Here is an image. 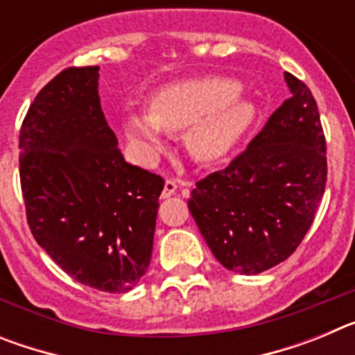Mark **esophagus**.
I'll use <instances>...</instances> for the list:
<instances>
[{"label":"esophagus","instance_id":"34e87169","mask_svg":"<svg viewBox=\"0 0 355 355\" xmlns=\"http://www.w3.org/2000/svg\"><path fill=\"white\" fill-rule=\"evenodd\" d=\"M178 188H180V183H178V181L167 180V181H165V187H163L162 197H163V199H167V197L174 196V193L178 192Z\"/></svg>","mask_w":355,"mask_h":355}]
</instances>
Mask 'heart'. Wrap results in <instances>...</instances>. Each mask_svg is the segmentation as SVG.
Masks as SVG:
<instances>
[{"instance_id": "heart-1", "label": "heart", "mask_w": 355, "mask_h": 355, "mask_svg": "<svg viewBox=\"0 0 355 355\" xmlns=\"http://www.w3.org/2000/svg\"><path fill=\"white\" fill-rule=\"evenodd\" d=\"M234 80L220 76L190 78L165 85L149 97L147 114L124 119L128 139L147 155L162 150V131H187L190 155L211 163L231 149L254 119V106L238 92Z\"/></svg>"}]
</instances>
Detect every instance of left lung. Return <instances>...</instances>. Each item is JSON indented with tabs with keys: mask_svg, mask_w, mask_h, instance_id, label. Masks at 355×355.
I'll return each instance as SVG.
<instances>
[{
	"mask_svg": "<svg viewBox=\"0 0 355 355\" xmlns=\"http://www.w3.org/2000/svg\"><path fill=\"white\" fill-rule=\"evenodd\" d=\"M291 96L227 167L196 183L188 208L227 270L265 272L288 259L325 192L327 149L307 85L284 74Z\"/></svg>",
	"mask_w": 355,
	"mask_h": 355,
	"instance_id": "left-lung-1",
	"label": "left lung"
}]
</instances>
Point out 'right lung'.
Here are the masks:
<instances>
[{
    "label": "right lung",
    "instance_id": "obj_1",
    "mask_svg": "<svg viewBox=\"0 0 355 355\" xmlns=\"http://www.w3.org/2000/svg\"><path fill=\"white\" fill-rule=\"evenodd\" d=\"M99 67H67L19 131V178L37 243L78 283L124 293L153 252L162 175L124 159L97 96Z\"/></svg>",
    "mask_w": 355,
    "mask_h": 355
}]
</instances>
